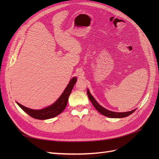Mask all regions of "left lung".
Instances as JSON below:
<instances>
[{"mask_svg": "<svg viewBox=\"0 0 159 159\" xmlns=\"http://www.w3.org/2000/svg\"><path fill=\"white\" fill-rule=\"evenodd\" d=\"M88 93V95L89 97V99H90L91 103L93 104V105L94 106V107L97 109L98 111L105 116L108 117H111V118H123V117H125L129 116L131 114H132L135 109H134L133 111H128V112H123V113H117V112H113V111H109L106 109H105L104 107H103L101 105L96 102L95 99L93 98V97L92 95H91L89 89H88L87 91Z\"/></svg>", "mask_w": 159, "mask_h": 159, "instance_id": "8db88e82", "label": "left lung"}]
</instances>
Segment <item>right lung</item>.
Listing matches in <instances>:
<instances>
[{"label": "right lung", "mask_w": 159, "mask_h": 159, "mask_svg": "<svg viewBox=\"0 0 159 159\" xmlns=\"http://www.w3.org/2000/svg\"><path fill=\"white\" fill-rule=\"evenodd\" d=\"M76 78H72L70 80L68 86L66 87V89L64 90V93L61 94L59 99H57L54 104H52L50 106L46 108L41 110H34L26 107L18 103H17V104L21 107V109L23 111H25L27 114H28L30 116L34 119L43 120L53 118L60 114L66 108L67 103H68V102L69 96L71 92L74 85L76 83Z\"/></svg>", "instance_id": "right-lung-1"}]
</instances>
